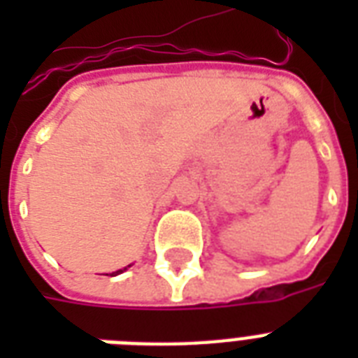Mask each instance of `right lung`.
Returning a JSON list of instances; mask_svg holds the SVG:
<instances>
[{
	"label": "right lung",
	"instance_id": "obj_1",
	"mask_svg": "<svg viewBox=\"0 0 358 358\" xmlns=\"http://www.w3.org/2000/svg\"><path fill=\"white\" fill-rule=\"evenodd\" d=\"M119 273H122V269H119V271H115L113 275H119Z\"/></svg>",
	"mask_w": 358,
	"mask_h": 358
}]
</instances>
